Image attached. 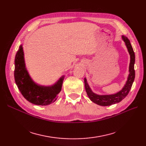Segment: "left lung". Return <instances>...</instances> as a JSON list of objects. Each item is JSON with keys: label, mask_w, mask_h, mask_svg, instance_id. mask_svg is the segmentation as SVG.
Returning <instances> with one entry per match:
<instances>
[{"label": "left lung", "mask_w": 146, "mask_h": 146, "mask_svg": "<svg viewBox=\"0 0 146 146\" xmlns=\"http://www.w3.org/2000/svg\"><path fill=\"white\" fill-rule=\"evenodd\" d=\"M122 39L125 42V45L127 47L128 51L129 52L130 55V63L129 66V75L128 77V80L126 84L121 91L118 92L117 93L111 94V95H104L100 96L98 95L91 91L89 85H88L86 79L85 78L84 82H85V87L87 95L89 97L90 100L93 102L94 103L100 106H110L113 104H115L120 102L129 94V92L131 89V86L135 80V72L134 69V64L135 61V55L133 48L130 44L129 39L126 36H122Z\"/></svg>", "instance_id": "obj_1"}]
</instances>
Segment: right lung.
I'll return each mask as SVG.
<instances>
[{"label": "right lung", "mask_w": 146, "mask_h": 146, "mask_svg": "<svg viewBox=\"0 0 146 146\" xmlns=\"http://www.w3.org/2000/svg\"><path fill=\"white\" fill-rule=\"evenodd\" d=\"M15 80L24 98L35 105H47L56 100L61 90L64 76L52 86H42L35 83L30 78L25 68L24 52L22 46L19 47L15 60Z\"/></svg>", "instance_id": "1"}]
</instances>
